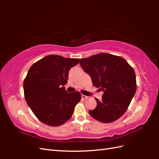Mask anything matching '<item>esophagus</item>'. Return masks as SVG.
<instances>
[{"mask_svg": "<svg viewBox=\"0 0 159 159\" xmlns=\"http://www.w3.org/2000/svg\"><path fill=\"white\" fill-rule=\"evenodd\" d=\"M81 98H82V99H87V96H86L85 95H81Z\"/></svg>", "mask_w": 159, "mask_h": 159, "instance_id": "esophagus-1", "label": "esophagus"}]
</instances>
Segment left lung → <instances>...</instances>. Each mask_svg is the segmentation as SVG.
<instances>
[{
    "instance_id": "obj_1",
    "label": "left lung",
    "mask_w": 159,
    "mask_h": 159,
    "mask_svg": "<svg viewBox=\"0 0 159 159\" xmlns=\"http://www.w3.org/2000/svg\"><path fill=\"white\" fill-rule=\"evenodd\" d=\"M80 64L92 79L93 85L104 92L102 100L89 113L94 119L110 123L126 112L137 89L134 71L122 57L99 53L80 59Z\"/></svg>"
}]
</instances>
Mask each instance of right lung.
Returning a JSON list of instances; mask_svg holds the SVG:
<instances>
[{"instance_id": "1", "label": "right lung", "mask_w": 159, "mask_h": 159, "mask_svg": "<svg viewBox=\"0 0 159 159\" xmlns=\"http://www.w3.org/2000/svg\"><path fill=\"white\" fill-rule=\"evenodd\" d=\"M79 63L78 59L50 55L30 67L24 80V93L30 109L42 123L59 126L72 117L81 94L67 93L63 85L71 67Z\"/></svg>"}]
</instances>
